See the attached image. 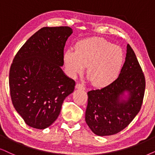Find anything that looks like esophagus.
<instances>
[{
  "instance_id": "obj_1",
  "label": "esophagus",
  "mask_w": 155,
  "mask_h": 155,
  "mask_svg": "<svg viewBox=\"0 0 155 155\" xmlns=\"http://www.w3.org/2000/svg\"><path fill=\"white\" fill-rule=\"evenodd\" d=\"M76 88H77V89H79V90H85V87H84L81 84H79V83L76 84Z\"/></svg>"
}]
</instances>
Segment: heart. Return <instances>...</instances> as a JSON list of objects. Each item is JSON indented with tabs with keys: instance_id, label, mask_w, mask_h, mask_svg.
<instances>
[{
	"instance_id": "b5f03b06",
	"label": "heart",
	"mask_w": 155,
	"mask_h": 155,
	"mask_svg": "<svg viewBox=\"0 0 155 155\" xmlns=\"http://www.w3.org/2000/svg\"><path fill=\"white\" fill-rule=\"evenodd\" d=\"M123 59L124 54L120 47L101 38L80 41L76 45V51L68 49L64 54L70 75L81 74L88 66V79L96 87L108 86L117 79Z\"/></svg>"
}]
</instances>
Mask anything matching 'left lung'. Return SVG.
I'll return each instance as SVG.
<instances>
[{
	"label": "left lung",
	"mask_w": 155,
	"mask_h": 155,
	"mask_svg": "<svg viewBox=\"0 0 155 155\" xmlns=\"http://www.w3.org/2000/svg\"><path fill=\"white\" fill-rule=\"evenodd\" d=\"M145 79L136 55L127 44L118 77L101 89L87 93L86 122L98 136L115 135L125 128L141 108Z\"/></svg>",
	"instance_id": "8db88e82"
}]
</instances>
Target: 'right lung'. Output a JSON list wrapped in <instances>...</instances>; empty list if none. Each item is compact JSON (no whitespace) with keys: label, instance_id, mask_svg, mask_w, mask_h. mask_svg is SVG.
Instances as JSON below:
<instances>
[{"label":"right lung","instance_id":"1","mask_svg":"<svg viewBox=\"0 0 155 155\" xmlns=\"http://www.w3.org/2000/svg\"><path fill=\"white\" fill-rule=\"evenodd\" d=\"M73 32L69 27H45L16 54L9 73L14 108L29 126L45 129L60 113L75 81L61 69L64 48Z\"/></svg>","mask_w":155,"mask_h":155}]
</instances>
